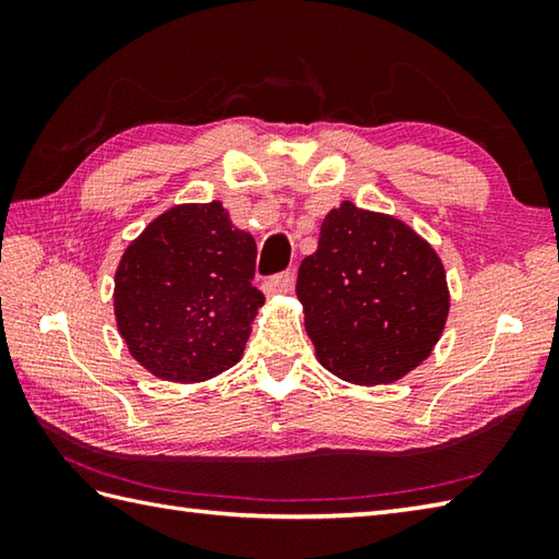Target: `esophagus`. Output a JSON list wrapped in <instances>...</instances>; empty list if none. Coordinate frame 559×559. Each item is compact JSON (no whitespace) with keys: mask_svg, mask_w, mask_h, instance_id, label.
<instances>
[{"mask_svg":"<svg viewBox=\"0 0 559 559\" xmlns=\"http://www.w3.org/2000/svg\"><path fill=\"white\" fill-rule=\"evenodd\" d=\"M264 293L266 295H283V293H290L293 288V273L290 271H283V273H276V276H271L264 281Z\"/></svg>","mask_w":559,"mask_h":559,"instance_id":"esophagus-1","label":"esophagus"}]
</instances>
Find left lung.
<instances>
[{
    "label": "left lung",
    "mask_w": 559,
    "mask_h": 559,
    "mask_svg": "<svg viewBox=\"0 0 559 559\" xmlns=\"http://www.w3.org/2000/svg\"><path fill=\"white\" fill-rule=\"evenodd\" d=\"M295 290L319 362L353 384H389L415 370L449 314L435 249L406 223L350 201L326 213Z\"/></svg>",
    "instance_id": "obj_1"
}]
</instances>
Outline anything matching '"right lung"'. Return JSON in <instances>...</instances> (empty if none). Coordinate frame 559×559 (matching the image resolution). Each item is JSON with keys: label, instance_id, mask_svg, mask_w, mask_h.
<instances>
[{"label": "right lung", "instance_id": "add662e5", "mask_svg": "<svg viewBox=\"0 0 559 559\" xmlns=\"http://www.w3.org/2000/svg\"><path fill=\"white\" fill-rule=\"evenodd\" d=\"M257 242L221 201L182 204L148 223L115 273L117 329L160 379L204 382L240 362L264 293L252 286Z\"/></svg>", "mask_w": 559, "mask_h": 559}]
</instances>
